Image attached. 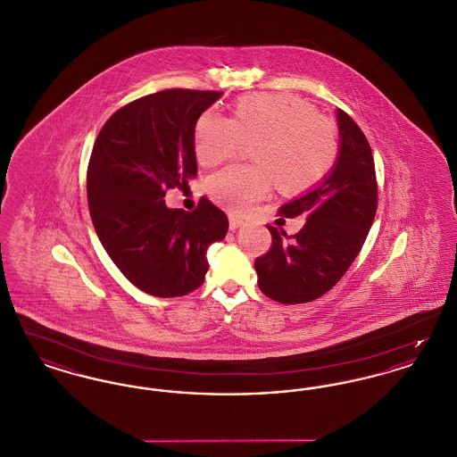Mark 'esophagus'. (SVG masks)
Here are the masks:
<instances>
[{"label":"esophagus","mask_w":457,"mask_h":457,"mask_svg":"<svg viewBox=\"0 0 457 457\" xmlns=\"http://www.w3.org/2000/svg\"><path fill=\"white\" fill-rule=\"evenodd\" d=\"M241 226H243V220L238 216H229V229L231 231H237Z\"/></svg>","instance_id":"34e87169"}]
</instances>
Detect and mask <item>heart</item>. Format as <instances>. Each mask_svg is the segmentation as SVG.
<instances>
[{
    "label": "heart",
    "mask_w": 457,
    "mask_h": 457,
    "mask_svg": "<svg viewBox=\"0 0 457 457\" xmlns=\"http://www.w3.org/2000/svg\"><path fill=\"white\" fill-rule=\"evenodd\" d=\"M194 140L196 159L205 168L233 159L243 142H255V166H231L209 183L211 196L233 212H246L274 183L284 194L312 188L330 171L339 149L334 123L286 92L241 97L233 118L205 111Z\"/></svg>",
    "instance_id": "1"
}]
</instances>
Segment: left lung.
<instances>
[{
  "label": "left lung",
  "instance_id": "8db88e82",
  "mask_svg": "<svg viewBox=\"0 0 457 457\" xmlns=\"http://www.w3.org/2000/svg\"><path fill=\"white\" fill-rule=\"evenodd\" d=\"M339 153L332 170L310 190L284 204V218L304 216L287 239L267 226L270 250L255 261L259 287L284 304L320 298L346 274L360 253L377 212L375 162L369 140L343 109H336Z\"/></svg>",
  "mask_w": 457,
  "mask_h": 457
}]
</instances>
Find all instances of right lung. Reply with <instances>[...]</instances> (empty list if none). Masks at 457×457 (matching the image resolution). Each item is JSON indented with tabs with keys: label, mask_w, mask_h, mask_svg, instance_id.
Wrapping results in <instances>:
<instances>
[{
	"label": "right lung",
	"mask_w": 457,
	"mask_h": 457,
	"mask_svg": "<svg viewBox=\"0 0 457 457\" xmlns=\"http://www.w3.org/2000/svg\"><path fill=\"white\" fill-rule=\"evenodd\" d=\"M222 94L171 88L118 109L99 131L87 170L97 238L133 286L159 298L204 283L207 250L228 233V218L202 198L194 212L170 209L168 188L196 176L195 125Z\"/></svg>",
	"instance_id": "obj_1"
}]
</instances>
